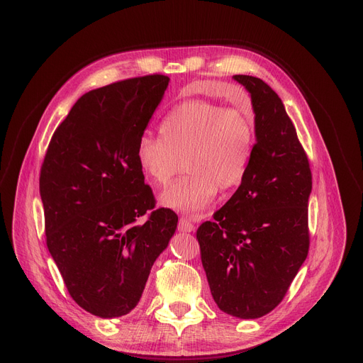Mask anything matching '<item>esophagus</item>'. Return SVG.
<instances>
[{"label":"esophagus","mask_w":363,"mask_h":363,"mask_svg":"<svg viewBox=\"0 0 363 363\" xmlns=\"http://www.w3.org/2000/svg\"><path fill=\"white\" fill-rule=\"evenodd\" d=\"M178 230L181 233H193L196 230V226L188 218H181L179 219V225H178Z\"/></svg>","instance_id":"1"}]
</instances>
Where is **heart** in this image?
Instances as JSON below:
<instances>
[{"instance_id":"obj_1","label":"heart","mask_w":363,"mask_h":363,"mask_svg":"<svg viewBox=\"0 0 363 363\" xmlns=\"http://www.w3.org/2000/svg\"><path fill=\"white\" fill-rule=\"evenodd\" d=\"M160 135L143 133L137 162L156 185H167L186 160L188 174L162 194L164 207L196 213L213 200L219 186L241 184L255 152V122L238 107L206 100L184 101L160 123Z\"/></svg>"}]
</instances>
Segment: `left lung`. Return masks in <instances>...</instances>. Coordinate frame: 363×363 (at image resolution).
I'll use <instances>...</instances> for the list:
<instances>
[{
    "instance_id": "obj_1",
    "label": "left lung",
    "mask_w": 363,
    "mask_h": 363,
    "mask_svg": "<svg viewBox=\"0 0 363 363\" xmlns=\"http://www.w3.org/2000/svg\"><path fill=\"white\" fill-rule=\"evenodd\" d=\"M250 94L256 144L234 196L197 230L218 308L240 319L274 311L309 252V160L278 94L259 78L233 76Z\"/></svg>"
}]
</instances>
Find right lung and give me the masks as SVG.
<instances>
[{
    "mask_svg": "<svg viewBox=\"0 0 363 363\" xmlns=\"http://www.w3.org/2000/svg\"><path fill=\"white\" fill-rule=\"evenodd\" d=\"M169 81L148 74L84 94L55 129L41 167L50 255L72 298L103 319L137 306L178 225L163 207L138 222L156 201L137 144Z\"/></svg>",
    "mask_w": 363,
    "mask_h": 363,
    "instance_id": "1",
    "label": "right lung"
}]
</instances>
